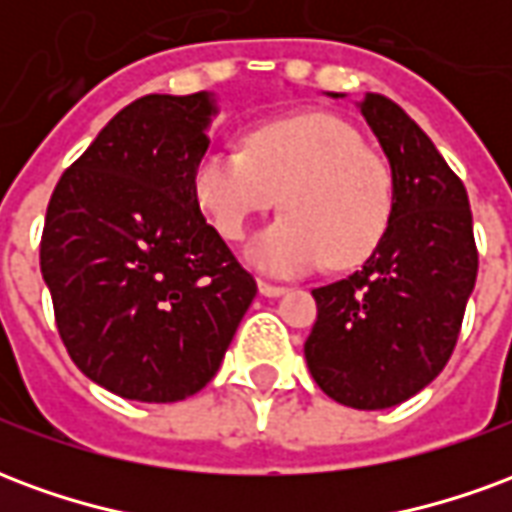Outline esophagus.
<instances>
[{
    "instance_id": "esophagus-1",
    "label": "esophagus",
    "mask_w": 512,
    "mask_h": 512,
    "mask_svg": "<svg viewBox=\"0 0 512 512\" xmlns=\"http://www.w3.org/2000/svg\"><path fill=\"white\" fill-rule=\"evenodd\" d=\"M257 290H260V293H263V296H268V299H274V296H282V293H285V285H274V282H266V279H260V282H257Z\"/></svg>"
}]
</instances>
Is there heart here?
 <instances>
[{
	"label": "heart",
	"instance_id": "b5f03b06",
	"mask_svg": "<svg viewBox=\"0 0 512 512\" xmlns=\"http://www.w3.org/2000/svg\"><path fill=\"white\" fill-rule=\"evenodd\" d=\"M205 219L238 241L282 194L285 216L249 241L246 260L268 274H307L332 260L362 263L384 238L392 178L351 123L326 112L271 120L246 136V150L208 147L191 172Z\"/></svg>",
	"mask_w": 512,
	"mask_h": 512
}]
</instances>
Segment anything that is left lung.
Wrapping results in <instances>:
<instances>
[{
    "label": "left lung",
    "instance_id": "left-lung-1",
    "mask_svg": "<svg viewBox=\"0 0 512 512\" xmlns=\"http://www.w3.org/2000/svg\"><path fill=\"white\" fill-rule=\"evenodd\" d=\"M359 109L389 158L392 213L365 266L312 290L318 321L304 356L332 400L378 411L444 370L477 279V246L466 189L428 134L384 95L367 93Z\"/></svg>",
    "mask_w": 512,
    "mask_h": 512
}]
</instances>
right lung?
I'll use <instances>...</instances> for the list:
<instances>
[{
	"label": "right lung",
	"mask_w": 512,
	"mask_h": 512,
	"mask_svg": "<svg viewBox=\"0 0 512 512\" xmlns=\"http://www.w3.org/2000/svg\"><path fill=\"white\" fill-rule=\"evenodd\" d=\"M213 115L211 93L139 98L49 200L40 271L57 332L84 376L126 400L200 392L257 293L191 194Z\"/></svg>",
	"instance_id": "add662e5"
}]
</instances>
